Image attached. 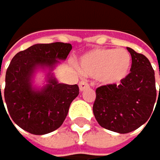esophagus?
Listing matches in <instances>:
<instances>
[{
	"label": "esophagus",
	"mask_w": 160,
	"mask_h": 160,
	"mask_svg": "<svg viewBox=\"0 0 160 160\" xmlns=\"http://www.w3.org/2000/svg\"><path fill=\"white\" fill-rule=\"evenodd\" d=\"M88 88H89V84L87 83V82L81 81L80 83H79V89H80V91H84V90L88 89Z\"/></svg>",
	"instance_id": "34e87169"
}]
</instances>
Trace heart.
Masks as SVG:
<instances>
[{
  "label": "heart",
  "instance_id": "b5f03b06",
  "mask_svg": "<svg viewBox=\"0 0 160 160\" xmlns=\"http://www.w3.org/2000/svg\"><path fill=\"white\" fill-rule=\"evenodd\" d=\"M132 58L125 49H95L82 55L78 68L82 75L97 78L101 84L119 85L130 73Z\"/></svg>",
  "mask_w": 160,
  "mask_h": 160
}]
</instances>
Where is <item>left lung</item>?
Here are the masks:
<instances>
[{"mask_svg": "<svg viewBox=\"0 0 160 160\" xmlns=\"http://www.w3.org/2000/svg\"><path fill=\"white\" fill-rule=\"evenodd\" d=\"M127 50L132 58L130 73L120 85L96 89L93 105L99 125L118 133L131 132L148 121L156 101L154 71L149 60L131 48Z\"/></svg>", "mask_w": 160, "mask_h": 160, "instance_id": "left-lung-1", "label": "left lung"}]
</instances>
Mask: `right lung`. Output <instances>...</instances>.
<instances>
[{"label":"right lung","mask_w":160,"mask_h":160,"mask_svg":"<svg viewBox=\"0 0 160 160\" xmlns=\"http://www.w3.org/2000/svg\"><path fill=\"white\" fill-rule=\"evenodd\" d=\"M71 50L72 45L67 43L35 44L14 56L6 72L5 99L0 85V110H6L5 100L11 122L36 135L47 134L62 125L79 87L59 83L53 71ZM39 73L45 76L42 85L36 81Z\"/></svg>","instance_id":"1"}]
</instances>
